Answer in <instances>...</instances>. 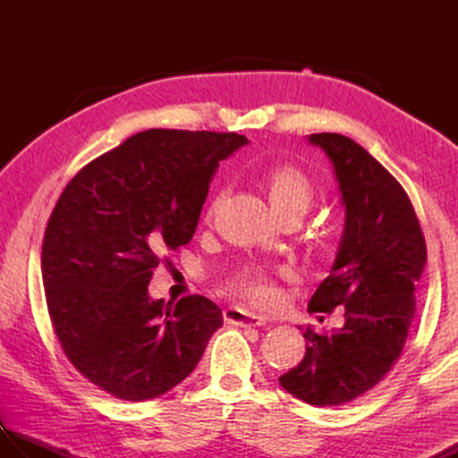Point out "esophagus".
I'll return each instance as SVG.
<instances>
[{"instance_id":"1","label":"esophagus","mask_w":458,"mask_h":458,"mask_svg":"<svg viewBox=\"0 0 458 458\" xmlns=\"http://www.w3.org/2000/svg\"><path fill=\"white\" fill-rule=\"evenodd\" d=\"M224 318L228 320L232 325H240V327H261L267 323V317L264 315H256V313H250V310H244L240 307H230L224 310Z\"/></svg>"}]
</instances>
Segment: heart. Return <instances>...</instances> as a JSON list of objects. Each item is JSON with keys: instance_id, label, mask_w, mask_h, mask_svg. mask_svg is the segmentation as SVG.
Instances as JSON below:
<instances>
[{"instance_id": "1", "label": "heart", "mask_w": 458, "mask_h": 458, "mask_svg": "<svg viewBox=\"0 0 458 458\" xmlns=\"http://www.w3.org/2000/svg\"><path fill=\"white\" fill-rule=\"evenodd\" d=\"M271 208L277 216L285 212L303 214L315 199V184L293 165H274L261 174ZM236 289L256 305H269L276 301V287L261 271H246L236 281Z\"/></svg>"}]
</instances>
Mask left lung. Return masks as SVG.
Masks as SVG:
<instances>
[{
    "label": "left lung",
    "instance_id": "8db88e82",
    "mask_svg": "<svg viewBox=\"0 0 458 458\" xmlns=\"http://www.w3.org/2000/svg\"><path fill=\"white\" fill-rule=\"evenodd\" d=\"M307 140L333 163L344 207L335 264L309 309L330 313L343 305L344 325L333 335L307 327L305 358L279 384L297 400L327 407L366 394L400 358L427 248L410 197L362 145L340 133Z\"/></svg>",
    "mask_w": 458,
    "mask_h": 458
}]
</instances>
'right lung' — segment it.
<instances>
[{"instance_id": "right-lung-1", "label": "right lung", "mask_w": 458, "mask_h": 458, "mask_svg": "<svg viewBox=\"0 0 458 458\" xmlns=\"http://www.w3.org/2000/svg\"><path fill=\"white\" fill-rule=\"evenodd\" d=\"M238 133L148 130L66 184L48 218L41 274L55 335L72 366L120 400L173 390L222 327L210 299H151L161 254L189 244Z\"/></svg>"}]
</instances>
